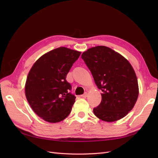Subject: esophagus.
<instances>
[{
  "mask_svg": "<svg viewBox=\"0 0 158 158\" xmlns=\"http://www.w3.org/2000/svg\"><path fill=\"white\" fill-rule=\"evenodd\" d=\"M88 96V94L86 93V92H85V93H84L83 95H81V97H82V98H86Z\"/></svg>",
  "mask_w": 158,
  "mask_h": 158,
  "instance_id": "1",
  "label": "esophagus"
}]
</instances>
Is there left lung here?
Wrapping results in <instances>:
<instances>
[{
	"label": "left lung",
	"mask_w": 158,
	"mask_h": 158,
	"mask_svg": "<svg viewBox=\"0 0 158 158\" xmlns=\"http://www.w3.org/2000/svg\"><path fill=\"white\" fill-rule=\"evenodd\" d=\"M81 56L102 91L101 103L94 109L95 115L106 122L125 117L133 109L139 94L137 77L131 63L106 46L91 47Z\"/></svg>",
	"instance_id": "obj_1"
}]
</instances>
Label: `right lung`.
Listing matches in <instances>:
<instances>
[{
	"label": "right lung",
	"instance_id": "right-lung-1",
	"mask_svg": "<svg viewBox=\"0 0 158 158\" xmlns=\"http://www.w3.org/2000/svg\"><path fill=\"white\" fill-rule=\"evenodd\" d=\"M80 51L60 47L46 52L33 64L25 84L26 97L33 111L43 120L59 123L67 117L76 97L66 80Z\"/></svg>",
	"mask_w": 158,
	"mask_h": 158
}]
</instances>
